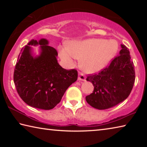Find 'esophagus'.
<instances>
[{
	"mask_svg": "<svg viewBox=\"0 0 147 147\" xmlns=\"http://www.w3.org/2000/svg\"><path fill=\"white\" fill-rule=\"evenodd\" d=\"M78 80H82V81H84L86 80V76H84V74L83 73H81V72H79L78 73Z\"/></svg>",
	"mask_w": 147,
	"mask_h": 147,
	"instance_id": "34e87169",
	"label": "esophagus"
}]
</instances>
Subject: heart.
<instances>
[{"label":"heart","mask_w":147,"mask_h":147,"mask_svg":"<svg viewBox=\"0 0 147 147\" xmlns=\"http://www.w3.org/2000/svg\"><path fill=\"white\" fill-rule=\"evenodd\" d=\"M118 49L116 41L104 39H91L72 41L66 49H59L61 58L66 63H73V58L81 59L84 71L93 73L100 71L111 60Z\"/></svg>","instance_id":"b5f03b06"}]
</instances>
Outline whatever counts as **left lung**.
Wrapping results in <instances>:
<instances>
[{
	"mask_svg": "<svg viewBox=\"0 0 147 147\" xmlns=\"http://www.w3.org/2000/svg\"><path fill=\"white\" fill-rule=\"evenodd\" d=\"M110 64L98 74H89L86 80L93 84V93L86 96L89 105L106 109L117 105L128 98L135 82V69L130 52L125 45Z\"/></svg>",
	"mask_w": 147,
	"mask_h": 147,
	"instance_id": "1",
	"label": "left lung"
}]
</instances>
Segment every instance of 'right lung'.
<instances>
[{"label": "right lung", "instance_id": "1", "mask_svg": "<svg viewBox=\"0 0 147 147\" xmlns=\"http://www.w3.org/2000/svg\"><path fill=\"white\" fill-rule=\"evenodd\" d=\"M45 39L32 40L22 48L13 73V81L20 97L28 105L45 109L54 108L65 92L77 80L75 69L67 70L57 61L58 52ZM40 44V55L34 58L30 45Z\"/></svg>", "mask_w": 147, "mask_h": 147}]
</instances>
